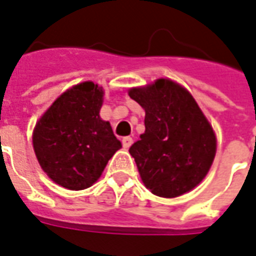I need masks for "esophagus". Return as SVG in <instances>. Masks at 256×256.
<instances>
[{"mask_svg": "<svg viewBox=\"0 0 256 256\" xmlns=\"http://www.w3.org/2000/svg\"><path fill=\"white\" fill-rule=\"evenodd\" d=\"M132 144H133V138L132 137H123L122 138V145L124 149H128V148L132 146Z\"/></svg>", "mask_w": 256, "mask_h": 256, "instance_id": "obj_1", "label": "esophagus"}]
</instances>
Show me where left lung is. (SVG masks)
Here are the masks:
<instances>
[{"mask_svg": "<svg viewBox=\"0 0 256 256\" xmlns=\"http://www.w3.org/2000/svg\"><path fill=\"white\" fill-rule=\"evenodd\" d=\"M128 96L145 110V133L128 152L154 196L175 198L200 184L216 156V136L190 92L160 78Z\"/></svg>", "mask_w": 256, "mask_h": 256, "instance_id": "obj_1", "label": "left lung"}]
</instances>
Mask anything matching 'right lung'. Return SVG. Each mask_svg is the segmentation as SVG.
<instances>
[{
	"mask_svg": "<svg viewBox=\"0 0 256 256\" xmlns=\"http://www.w3.org/2000/svg\"><path fill=\"white\" fill-rule=\"evenodd\" d=\"M102 104V88L86 81L60 94L39 119L34 149L43 171L56 184L88 188L122 148L111 124L100 119Z\"/></svg>",
	"mask_w": 256,
	"mask_h": 256,
	"instance_id": "right-lung-1",
	"label": "right lung"
}]
</instances>
